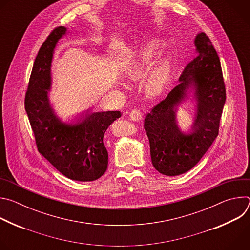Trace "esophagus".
<instances>
[{
    "label": "esophagus",
    "instance_id": "esophagus-1",
    "mask_svg": "<svg viewBox=\"0 0 250 250\" xmlns=\"http://www.w3.org/2000/svg\"><path fill=\"white\" fill-rule=\"evenodd\" d=\"M129 118L133 122H138V121H140L142 119V113L138 109H134V110L130 111Z\"/></svg>",
    "mask_w": 250,
    "mask_h": 250
}]
</instances>
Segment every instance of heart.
Here are the masks:
<instances>
[{
  "label": "heart",
  "instance_id": "1",
  "mask_svg": "<svg viewBox=\"0 0 250 250\" xmlns=\"http://www.w3.org/2000/svg\"><path fill=\"white\" fill-rule=\"evenodd\" d=\"M158 51V44L151 42L138 50L135 56L122 69L123 77L127 81L144 78ZM171 77V62L168 57L158 59L148 71L144 81V89L148 97L159 96L167 87Z\"/></svg>",
  "mask_w": 250,
  "mask_h": 250
}]
</instances>
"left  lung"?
<instances>
[{
    "instance_id": "left-lung-1",
    "label": "left lung",
    "mask_w": 250,
    "mask_h": 250,
    "mask_svg": "<svg viewBox=\"0 0 250 250\" xmlns=\"http://www.w3.org/2000/svg\"><path fill=\"white\" fill-rule=\"evenodd\" d=\"M198 55L185 67L178 84L154 105L145 120L154 168L166 176L192 169L219 134L226 103V86L219 55L205 32L195 39ZM192 87L195 90L197 114L192 132L183 134L175 123V108Z\"/></svg>"
}]
</instances>
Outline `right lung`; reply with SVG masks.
<instances>
[{
  "label": "right lung",
  "mask_w": 250,
  "mask_h": 250,
  "mask_svg": "<svg viewBox=\"0 0 250 250\" xmlns=\"http://www.w3.org/2000/svg\"><path fill=\"white\" fill-rule=\"evenodd\" d=\"M65 33L66 27H55L40 48L25 93L24 109L39 152L69 179L94 181L108 168L104 132L122 114L97 112L74 125L62 123L54 115L47 96L50 67L54 48Z\"/></svg>",
  "instance_id": "obj_1"
}]
</instances>
